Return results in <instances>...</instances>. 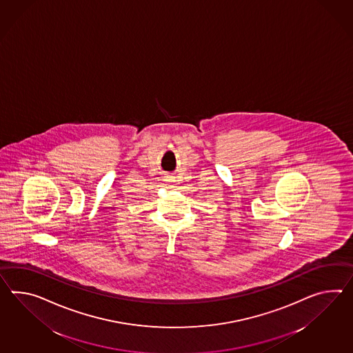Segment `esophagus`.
<instances>
[{"label":"esophagus","instance_id":"1","mask_svg":"<svg viewBox=\"0 0 353 353\" xmlns=\"http://www.w3.org/2000/svg\"><path fill=\"white\" fill-rule=\"evenodd\" d=\"M165 181H168V182H173V177L172 176H165Z\"/></svg>","mask_w":353,"mask_h":353}]
</instances>
